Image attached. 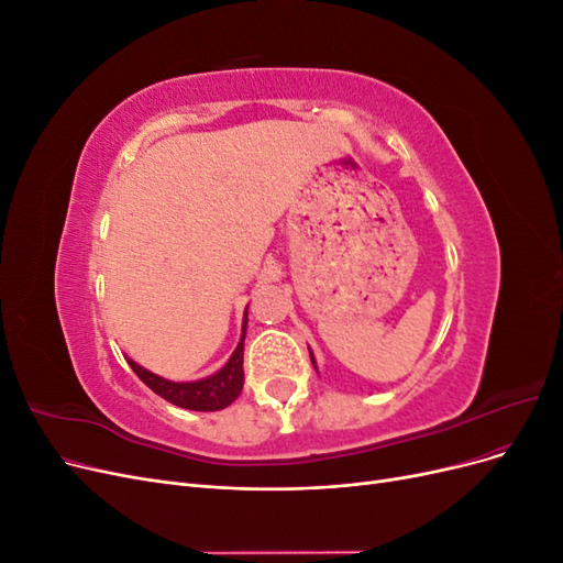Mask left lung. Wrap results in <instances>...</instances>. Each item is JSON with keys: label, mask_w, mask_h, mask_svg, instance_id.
Masks as SVG:
<instances>
[{"label": "left lung", "mask_w": 563, "mask_h": 563, "mask_svg": "<svg viewBox=\"0 0 563 563\" xmlns=\"http://www.w3.org/2000/svg\"><path fill=\"white\" fill-rule=\"evenodd\" d=\"M310 360H312V364H314V356H312V352H310Z\"/></svg>", "instance_id": "1"}]
</instances>
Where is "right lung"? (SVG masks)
<instances>
[{
    "instance_id": "1",
    "label": "right lung",
    "mask_w": 563,
    "mask_h": 563,
    "mask_svg": "<svg viewBox=\"0 0 563 563\" xmlns=\"http://www.w3.org/2000/svg\"><path fill=\"white\" fill-rule=\"evenodd\" d=\"M244 335H246V319H244ZM244 335L240 345L232 352L230 362L220 368L213 376L195 380V383H174L164 380L155 373L145 371L135 362L129 360V366L155 395L172 401L174 406L190 408V411H220V408L230 406L244 387Z\"/></svg>"
}]
</instances>
